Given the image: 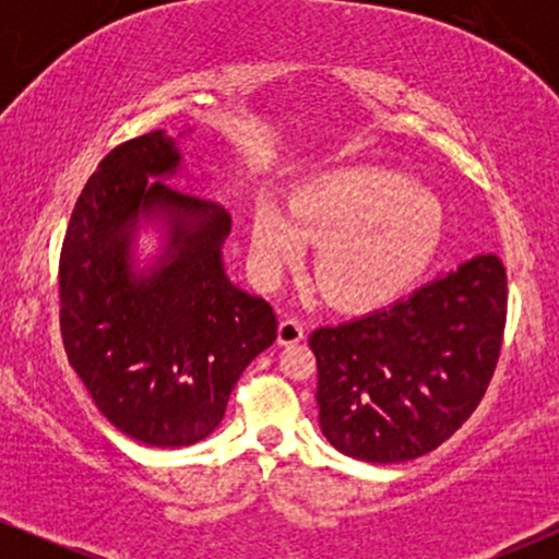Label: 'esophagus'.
<instances>
[{"label": "esophagus", "instance_id": "1", "mask_svg": "<svg viewBox=\"0 0 559 559\" xmlns=\"http://www.w3.org/2000/svg\"><path fill=\"white\" fill-rule=\"evenodd\" d=\"M305 338V325L299 323L297 318H284L278 323V344L281 346H292L299 344Z\"/></svg>", "mask_w": 559, "mask_h": 559}]
</instances>
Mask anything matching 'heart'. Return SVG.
I'll use <instances>...</instances> for the list:
<instances>
[{
	"label": "heart",
	"mask_w": 559,
	"mask_h": 559,
	"mask_svg": "<svg viewBox=\"0 0 559 559\" xmlns=\"http://www.w3.org/2000/svg\"><path fill=\"white\" fill-rule=\"evenodd\" d=\"M444 207L413 178L386 168H349L297 186L288 207L260 197L249 221L254 271L265 281L318 243L316 281L344 310L402 297L439 254Z\"/></svg>",
	"instance_id": "b5f03b06"
}]
</instances>
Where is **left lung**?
<instances>
[{
	"label": "left lung",
	"mask_w": 559,
	"mask_h": 559,
	"mask_svg": "<svg viewBox=\"0 0 559 559\" xmlns=\"http://www.w3.org/2000/svg\"><path fill=\"white\" fill-rule=\"evenodd\" d=\"M504 316V265L476 254L407 299L316 329L320 431L362 463L433 452L486 394Z\"/></svg>",
	"instance_id": "8db88e82"
}]
</instances>
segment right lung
<instances>
[{"mask_svg": "<svg viewBox=\"0 0 559 559\" xmlns=\"http://www.w3.org/2000/svg\"><path fill=\"white\" fill-rule=\"evenodd\" d=\"M178 176L168 131L115 146L83 186L60 254L70 365L118 431L163 449L207 439L278 333L273 307L228 278L230 213L178 191ZM150 229L158 247L141 255Z\"/></svg>", "mask_w": 559, "mask_h": 559, "instance_id": "obj_1", "label": "right lung"}]
</instances>
